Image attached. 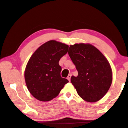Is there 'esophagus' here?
I'll return each instance as SVG.
<instances>
[{
  "mask_svg": "<svg viewBox=\"0 0 128 128\" xmlns=\"http://www.w3.org/2000/svg\"><path fill=\"white\" fill-rule=\"evenodd\" d=\"M71 76H72L71 74H69V75H68V77H67V79L68 80H69V82L70 81V78H71Z\"/></svg>",
  "mask_w": 128,
  "mask_h": 128,
  "instance_id": "34e87169",
  "label": "esophagus"
}]
</instances>
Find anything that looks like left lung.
Masks as SVG:
<instances>
[{
    "label": "left lung",
    "instance_id": "obj_1",
    "mask_svg": "<svg viewBox=\"0 0 128 128\" xmlns=\"http://www.w3.org/2000/svg\"><path fill=\"white\" fill-rule=\"evenodd\" d=\"M68 54L78 72L77 76H72L70 79L77 93L88 102L100 100L112 82V70L108 60L90 44L71 45Z\"/></svg>",
    "mask_w": 128,
    "mask_h": 128
}]
</instances>
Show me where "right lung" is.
Listing matches in <instances>:
<instances>
[{
	"instance_id": "1",
	"label": "right lung",
	"mask_w": 128,
	"mask_h": 128,
	"mask_svg": "<svg viewBox=\"0 0 128 128\" xmlns=\"http://www.w3.org/2000/svg\"><path fill=\"white\" fill-rule=\"evenodd\" d=\"M68 48V45L61 42L49 40L30 58L24 72L25 80L29 92L38 100H51L69 82L60 76L62 68L59 65Z\"/></svg>"
}]
</instances>
